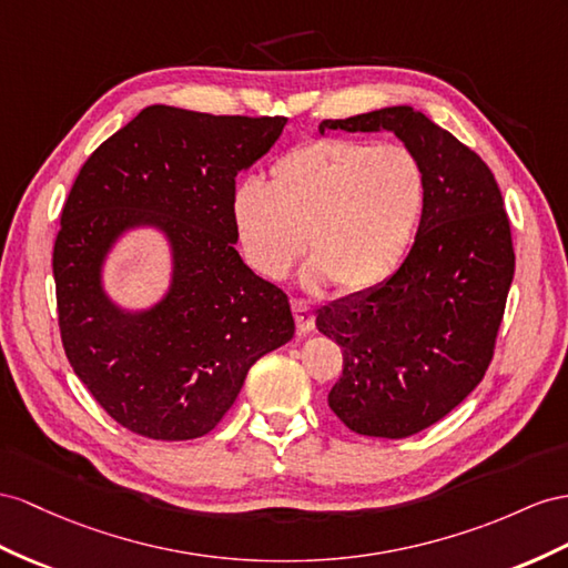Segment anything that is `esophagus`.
<instances>
[{"instance_id": "1", "label": "esophagus", "mask_w": 568, "mask_h": 568, "mask_svg": "<svg viewBox=\"0 0 568 568\" xmlns=\"http://www.w3.org/2000/svg\"><path fill=\"white\" fill-rule=\"evenodd\" d=\"M293 314L300 333H310L314 328V312L304 300H293Z\"/></svg>"}]
</instances>
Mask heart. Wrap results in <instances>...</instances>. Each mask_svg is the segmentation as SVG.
<instances>
[{"label":"heart","instance_id":"b5f03b06","mask_svg":"<svg viewBox=\"0 0 568 568\" xmlns=\"http://www.w3.org/2000/svg\"><path fill=\"white\" fill-rule=\"evenodd\" d=\"M427 172L408 145L326 136L300 143L232 196L244 256L283 278L307 250V283L343 293L376 287L408 254L427 203Z\"/></svg>","mask_w":568,"mask_h":568}]
</instances>
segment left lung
<instances>
[{"label": "left lung", "instance_id": "1", "mask_svg": "<svg viewBox=\"0 0 568 568\" xmlns=\"http://www.w3.org/2000/svg\"><path fill=\"white\" fill-rule=\"evenodd\" d=\"M326 129L396 134L427 172L423 221L398 271L316 314L343 347L331 410L357 434L405 439L483 382L514 281L511 225L485 160L423 112L396 105Z\"/></svg>", "mask_w": 568, "mask_h": 568}]
</instances>
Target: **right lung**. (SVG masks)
<instances>
[{"mask_svg":"<svg viewBox=\"0 0 568 568\" xmlns=\"http://www.w3.org/2000/svg\"><path fill=\"white\" fill-rule=\"evenodd\" d=\"M285 118H215L151 105L85 160L52 252L62 345L114 423L160 442L209 434L258 357L295 333L281 287L235 250V178L271 151ZM155 226L173 281L153 308L129 313L102 287L124 231Z\"/></svg>","mask_w":568,"mask_h":568,"instance_id":"add662e5","label":"right lung"}]
</instances>
